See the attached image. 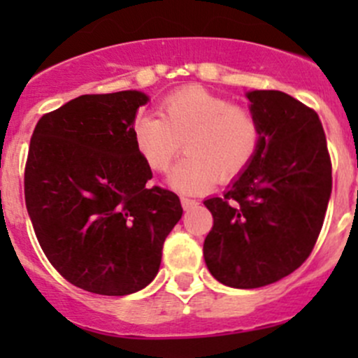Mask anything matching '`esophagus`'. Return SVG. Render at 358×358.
<instances>
[{"instance_id":"34e87169","label":"esophagus","mask_w":358,"mask_h":358,"mask_svg":"<svg viewBox=\"0 0 358 358\" xmlns=\"http://www.w3.org/2000/svg\"><path fill=\"white\" fill-rule=\"evenodd\" d=\"M197 204H199V202H197L196 199H189V197H182V206H183V209H185V211H189V209L196 208Z\"/></svg>"}]
</instances>
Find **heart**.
<instances>
[{
	"label": "heart",
	"instance_id": "b5f03b06",
	"mask_svg": "<svg viewBox=\"0 0 358 358\" xmlns=\"http://www.w3.org/2000/svg\"><path fill=\"white\" fill-rule=\"evenodd\" d=\"M131 133L136 150L154 171H166L185 143L187 157L168 176L169 187L182 194H201L216 180L237 178L259 145L255 114L201 86L169 93L159 115H136Z\"/></svg>",
	"mask_w": 358,
	"mask_h": 358
}]
</instances>
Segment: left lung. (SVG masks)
<instances>
[{
    "label": "left lung",
    "mask_w": 358,
    "mask_h": 358,
    "mask_svg": "<svg viewBox=\"0 0 358 358\" xmlns=\"http://www.w3.org/2000/svg\"><path fill=\"white\" fill-rule=\"evenodd\" d=\"M246 96L259 145L223 197L204 201L213 229L202 251L216 280L255 289L289 275L310 256L326 216L333 168L315 110L275 90Z\"/></svg>",
    "instance_id": "obj_1"
}]
</instances>
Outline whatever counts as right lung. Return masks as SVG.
Instances as JSON below:
<instances>
[{
  "mask_svg": "<svg viewBox=\"0 0 358 358\" xmlns=\"http://www.w3.org/2000/svg\"><path fill=\"white\" fill-rule=\"evenodd\" d=\"M149 96L81 95L43 115L25 162V206L48 262L74 286L103 296L149 286L162 244L182 218L178 196L147 187L152 171L131 126Z\"/></svg>",
  "mask_w": 358,
  "mask_h": 358,
  "instance_id": "1",
  "label": "right lung"
}]
</instances>
